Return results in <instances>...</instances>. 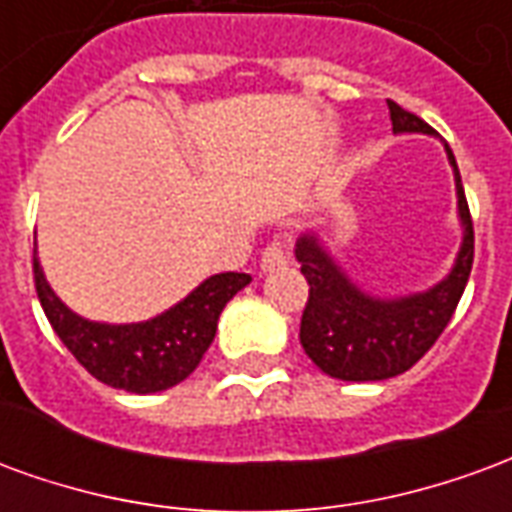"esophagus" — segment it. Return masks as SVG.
Listing matches in <instances>:
<instances>
[{
    "instance_id": "1",
    "label": "esophagus",
    "mask_w": 512,
    "mask_h": 512,
    "mask_svg": "<svg viewBox=\"0 0 512 512\" xmlns=\"http://www.w3.org/2000/svg\"><path fill=\"white\" fill-rule=\"evenodd\" d=\"M290 260L288 255V244H282V241H271V244L263 249V257H260V271L266 274V271H274V268L285 266Z\"/></svg>"
}]
</instances>
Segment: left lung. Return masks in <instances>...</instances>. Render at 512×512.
I'll list each match as a JSON object with an SVG mask.
<instances>
[{"mask_svg": "<svg viewBox=\"0 0 512 512\" xmlns=\"http://www.w3.org/2000/svg\"><path fill=\"white\" fill-rule=\"evenodd\" d=\"M386 106L395 134L436 136L425 120L406 112L395 101H386ZM444 150L455 175L463 238L450 274L433 288L406 296H373L345 274L315 230L299 235L296 260L301 263L304 279L310 282L299 340L304 354L326 376L340 381H384L400 376L428 354L430 345L439 340L444 326L450 323L472 271L474 230L461 172L450 145H444Z\"/></svg>", "mask_w": 512, "mask_h": 512, "instance_id": "obj_1", "label": "left lung"}]
</instances>
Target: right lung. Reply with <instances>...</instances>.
I'll return each instance as SVG.
<instances>
[{
    "label": "right lung",
    "mask_w": 512,
    "mask_h": 512,
    "mask_svg": "<svg viewBox=\"0 0 512 512\" xmlns=\"http://www.w3.org/2000/svg\"><path fill=\"white\" fill-rule=\"evenodd\" d=\"M249 282V274L224 271L202 279L186 299L156 318L139 323H98L76 315L51 290L35 249V290L51 329L90 376L134 395L164 392L189 378L211 348L227 301Z\"/></svg>",
    "instance_id": "right-lung-1"
}]
</instances>
